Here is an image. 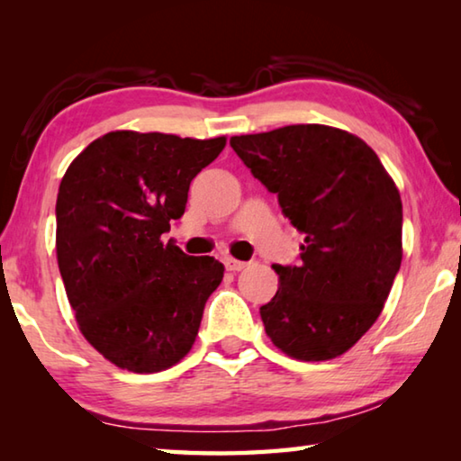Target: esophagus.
<instances>
[{
	"label": "esophagus",
	"mask_w": 461,
	"mask_h": 461,
	"mask_svg": "<svg viewBox=\"0 0 461 461\" xmlns=\"http://www.w3.org/2000/svg\"><path fill=\"white\" fill-rule=\"evenodd\" d=\"M223 264H225V268L231 270V272H240V270H244V268L248 267V262L236 260V258H231V256H225V258H223Z\"/></svg>",
	"instance_id": "esophagus-1"
}]
</instances>
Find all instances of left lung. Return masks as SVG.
I'll list each match as a JSON object with an SVG mask.
<instances>
[{"label": "left lung", "instance_id": "1", "mask_svg": "<svg viewBox=\"0 0 461 461\" xmlns=\"http://www.w3.org/2000/svg\"><path fill=\"white\" fill-rule=\"evenodd\" d=\"M230 144L305 233L299 264H275L278 291L260 307L267 335L294 360L348 352L382 313L402 260L399 189L349 131L296 123Z\"/></svg>", "mask_w": 461, "mask_h": 461}]
</instances>
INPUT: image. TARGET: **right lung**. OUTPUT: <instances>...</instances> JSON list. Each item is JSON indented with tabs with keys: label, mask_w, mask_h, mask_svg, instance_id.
<instances>
[{
	"label": "right lung",
	"mask_w": 461,
	"mask_h": 461,
	"mask_svg": "<svg viewBox=\"0 0 461 461\" xmlns=\"http://www.w3.org/2000/svg\"><path fill=\"white\" fill-rule=\"evenodd\" d=\"M225 138L109 131L67 168L57 197V260L79 330L122 370H167L189 354L223 278L213 256L162 244L189 185Z\"/></svg>",
	"instance_id": "add662e5"
}]
</instances>
